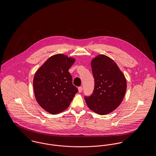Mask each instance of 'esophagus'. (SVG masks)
Listing matches in <instances>:
<instances>
[{"label": "esophagus", "instance_id": "34e87169", "mask_svg": "<svg viewBox=\"0 0 156 156\" xmlns=\"http://www.w3.org/2000/svg\"><path fill=\"white\" fill-rule=\"evenodd\" d=\"M82 91H83V87H78V92H79L80 93H81Z\"/></svg>", "mask_w": 156, "mask_h": 156}]
</instances>
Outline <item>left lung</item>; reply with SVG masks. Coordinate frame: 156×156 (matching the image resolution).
I'll use <instances>...</instances> for the list:
<instances>
[{"mask_svg": "<svg viewBox=\"0 0 156 156\" xmlns=\"http://www.w3.org/2000/svg\"><path fill=\"white\" fill-rule=\"evenodd\" d=\"M91 65L94 90L92 95L85 100L90 110L99 115H106L121 103L127 90V81L117 64L106 55L96 56Z\"/></svg>", "mask_w": 156, "mask_h": 156, "instance_id": "left-lung-1", "label": "left lung"}]
</instances>
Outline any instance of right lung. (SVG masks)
<instances>
[{
    "label": "right lung",
    "mask_w": 156,
    "mask_h": 156,
    "mask_svg": "<svg viewBox=\"0 0 156 156\" xmlns=\"http://www.w3.org/2000/svg\"><path fill=\"white\" fill-rule=\"evenodd\" d=\"M75 58L58 54L51 56L34 75L35 98L48 112L57 114L67 109L78 92L68 72Z\"/></svg>",
    "instance_id": "1"
}]
</instances>
